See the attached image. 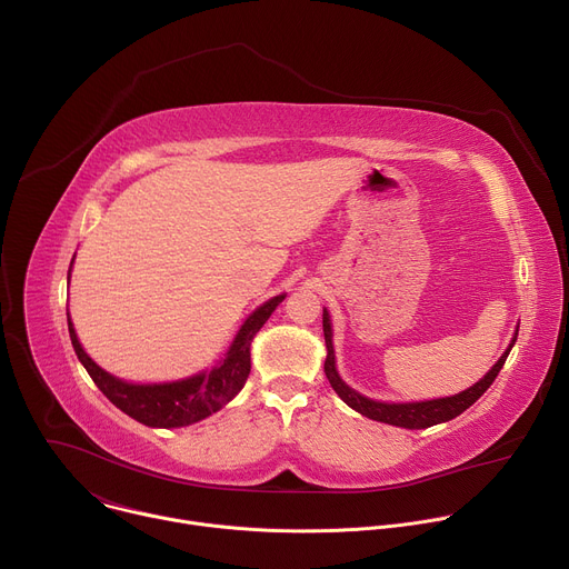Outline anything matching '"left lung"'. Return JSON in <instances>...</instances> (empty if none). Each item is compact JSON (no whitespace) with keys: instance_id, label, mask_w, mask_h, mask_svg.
I'll use <instances>...</instances> for the list:
<instances>
[{"instance_id":"left-lung-1","label":"left lung","mask_w":569,"mask_h":569,"mask_svg":"<svg viewBox=\"0 0 569 569\" xmlns=\"http://www.w3.org/2000/svg\"><path fill=\"white\" fill-rule=\"evenodd\" d=\"M323 340H327V362H323V371H327V378L331 382V387L338 391V396L353 408L356 412H360L367 419L380 421V423H389V426H398V428H408V430H421V428H430L443 421H450L455 417H459L463 410H468L470 405L493 385V380L498 378L500 369L505 367L511 347L516 345V338L511 342V347L502 353V358L493 365V369L486 373L479 382H475L470 389L457 393V396H448V398H437V400H423V402H378L371 398L360 396L358 391H353L351 387H347L342 382V378L338 376L336 369V351H333V340H331V319L329 312L323 310Z\"/></svg>"}]
</instances>
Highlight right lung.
I'll return each mask as SVG.
<instances>
[{"instance_id":"add662e5","label":"right lung","mask_w":569,"mask_h":569,"mask_svg":"<svg viewBox=\"0 0 569 569\" xmlns=\"http://www.w3.org/2000/svg\"><path fill=\"white\" fill-rule=\"evenodd\" d=\"M283 299L286 295H279L266 301L261 308H257L240 327L224 360L218 367H213L209 373H200L187 380L164 382V385H130L110 376L83 351V347H80L69 312H67V327H69V338L78 360L83 362L94 385L108 396L112 405H117L121 412H126L128 417H132L143 426L182 428V426L198 423L209 415L218 412L222 405H227L242 389L252 367L250 365L252 340Z\"/></svg>"}]
</instances>
